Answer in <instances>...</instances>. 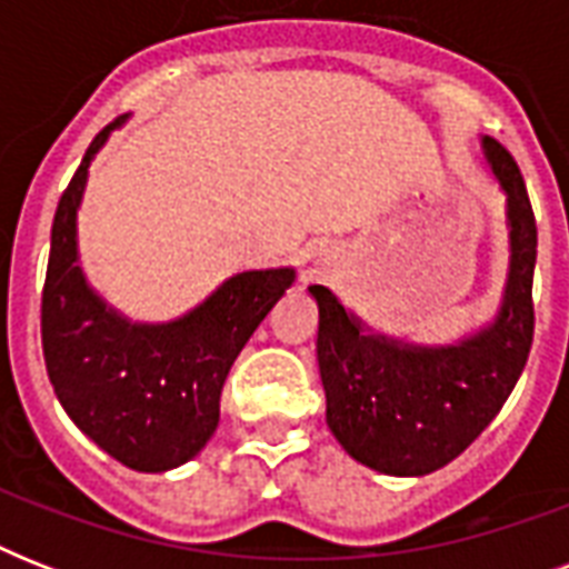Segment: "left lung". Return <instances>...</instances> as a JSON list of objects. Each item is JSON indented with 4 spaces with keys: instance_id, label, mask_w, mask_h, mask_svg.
I'll return each mask as SVG.
<instances>
[{
    "instance_id": "8db88e82",
    "label": "left lung",
    "mask_w": 569,
    "mask_h": 569,
    "mask_svg": "<svg viewBox=\"0 0 569 569\" xmlns=\"http://www.w3.org/2000/svg\"><path fill=\"white\" fill-rule=\"evenodd\" d=\"M481 150L505 191L511 244L490 325L455 346H413L375 333L328 286H310L328 428L357 463L383 476H428L451 463L493 422L529 360L538 223L513 156L493 138H481Z\"/></svg>"
}]
</instances>
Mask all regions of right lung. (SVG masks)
Returning <instances> with one entry per match:
<instances>
[{
	"mask_svg": "<svg viewBox=\"0 0 569 569\" xmlns=\"http://www.w3.org/2000/svg\"><path fill=\"white\" fill-rule=\"evenodd\" d=\"M102 129L58 200L40 301L43 360L58 401L102 451L138 472L191 460L218 428L230 366L289 286L295 268L241 271L194 310L162 325L129 321L93 292L79 266L76 212Z\"/></svg>",
	"mask_w": 569,
	"mask_h": 569,
	"instance_id": "add662e5",
	"label": "right lung"
}]
</instances>
